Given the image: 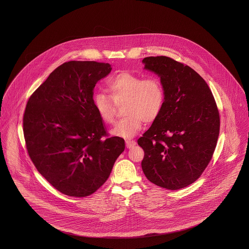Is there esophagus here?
Returning a JSON list of instances; mask_svg holds the SVG:
<instances>
[{
  "label": "esophagus",
  "mask_w": 249,
  "mask_h": 249,
  "mask_svg": "<svg viewBox=\"0 0 249 249\" xmlns=\"http://www.w3.org/2000/svg\"><path fill=\"white\" fill-rule=\"evenodd\" d=\"M136 144V142L134 140H126V146L128 148H130Z\"/></svg>",
  "instance_id": "obj_1"
}]
</instances>
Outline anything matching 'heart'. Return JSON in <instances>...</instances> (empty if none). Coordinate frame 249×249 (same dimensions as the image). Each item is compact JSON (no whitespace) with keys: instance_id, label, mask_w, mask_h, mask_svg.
I'll list each match as a JSON object with an SVG mask.
<instances>
[{"instance_id":"heart-1","label":"heart","mask_w":249,"mask_h":249,"mask_svg":"<svg viewBox=\"0 0 249 249\" xmlns=\"http://www.w3.org/2000/svg\"><path fill=\"white\" fill-rule=\"evenodd\" d=\"M109 95L98 92L93 97L95 109L101 119L112 124L116 118L117 107H122L126 115L119 119L111 130L115 136L131 138L142 127V121L152 123L158 119L165 105L166 92L160 79L154 76L122 71L107 81Z\"/></svg>"}]
</instances>
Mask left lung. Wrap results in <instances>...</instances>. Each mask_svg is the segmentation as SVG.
I'll return each mask as SVG.
<instances>
[{
    "label": "left lung",
    "instance_id": "left-lung-1",
    "mask_svg": "<svg viewBox=\"0 0 249 249\" xmlns=\"http://www.w3.org/2000/svg\"><path fill=\"white\" fill-rule=\"evenodd\" d=\"M165 89V105L138 144L144 151L142 169L155 185L186 188L209 164L219 135L220 118L211 89L190 66L165 56L146 57Z\"/></svg>",
    "mask_w": 249,
    "mask_h": 249
}]
</instances>
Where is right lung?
Masks as SVG:
<instances>
[{
	"instance_id": "obj_1",
	"label": "right lung",
	"mask_w": 249,
	"mask_h": 249,
	"mask_svg": "<svg viewBox=\"0 0 249 249\" xmlns=\"http://www.w3.org/2000/svg\"><path fill=\"white\" fill-rule=\"evenodd\" d=\"M111 70L105 62H64L28 100L23 115L28 154L37 171L65 195L94 193L125 149L123 138L109 136L93 104L95 85Z\"/></svg>"
}]
</instances>
